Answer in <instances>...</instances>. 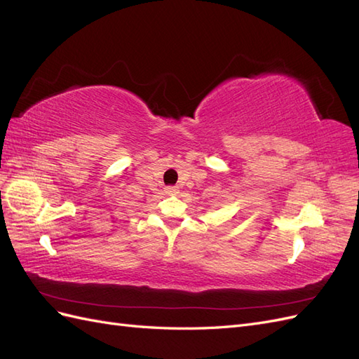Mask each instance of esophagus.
Masks as SVG:
<instances>
[{"label": "esophagus", "instance_id": "34e87169", "mask_svg": "<svg viewBox=\"0 0 359 359\" xmlns=\"http://www.w3.org/2000/svg\"><path fill=\"white\" fill-rule=\"evenodd\" d=\"M165 191H166L168 194H177V193H178V187H175V186H169V187H166V189H165Z\"/></svg>", "mask_w": 359, "mask_h": 359}]
</instances>
